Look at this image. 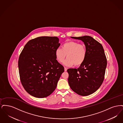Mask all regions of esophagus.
Wrapping results in <instances>:
<instances>
[{
	"mask_svg": "<svg viewBox=\"0 0 123 123\" xmlns=\"http://www.w3.org/2000/svg\"><path fill=\"white\" fill-rule=\"evenodd\" d=\"M67 70V68H66V67H64V71H66Z\"/></svg>",
	"mask_w": 123,
	"mask_h": 123,
	"instance_id": "obj_1",
	"label": "esophagus"
}]
</instances>
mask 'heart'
Wrapping results in <instances>:
<instances>
[{"instance_id": "heart-1", "label": "heart", "mask_w": 123, "mask_h": 123, "mask_svg": "<svg viewBox=\"0 0 123 123\" xmlns=\"http://www.w3.org/2000/svg\"><path fill=\"white\" fill-rule=\"evenodd\" d=\"M67 55L68 59L64 62L66 66H79L84 62L87 55L85 46L75 41H69L64 43L62 48H58L55 51V56L60 63L64 62Z\"/></svg>"}]
</instances>
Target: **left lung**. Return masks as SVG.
<instances>
[{
    "label": "left lung",
    "instance_id": "8db88e82",
    "mask_svg": "<svg viewBox=\"0 0 123 123\" xmlns=\"http://www.w3.org/2000/svg\"><path fill=\"white\" fill-rule=\"evenodd\" d=\"M83 41L87 50L84 62L77 69H69L68 83L76 94L87 96L95 92L104 79L107 60L103 47L89 36L71 37Z\"/></svg>",
    "mask_w": 123,
    "mask_h": 123
}]
</instances>
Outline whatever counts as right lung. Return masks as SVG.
<instances>
[{
  "instance_id": "add662e5",
  "label": "right lung",
  "mask_w": 123,
  "mask_h": 123,
  "mask_svg": "<svg viewBox=\"0 0 123 123\" xmlns=\"http://www.w3.org/2000/svg\"><path fill=\"white\" fill-rule=\"evenodd\" d=\"M57 37L41 36L28 41L18 59L20 80L25 90L31 95L44 98L56 88L64 67L55 56L59 48Z\"/></svg>"
}]
</instances>
